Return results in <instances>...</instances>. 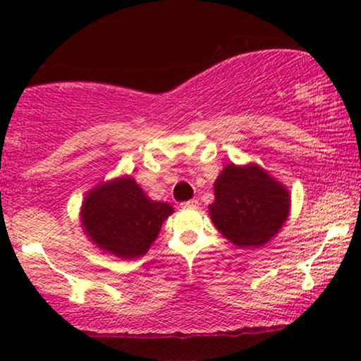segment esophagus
<instances>
[{"label":"esophagus","mask_w":361,"mask_h":361,"mask_svg":"<svg viewBox=\"0 0 361 361\" xmlns=\"http://www.w3.org/2000/svg\"><path fill=\"white\" fill-rule=\"evenodd\" d=\"M181 207H183V209H197L199 202H197V200H195V199L185 200V202H181Z\"/></svg>","instance_id":"esophagus-1"}]
</instances>
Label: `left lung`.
<instances>
[{"instance_id":"1","label":"left lung","mask_w":361,"mask_h":361,"mask_svg":"<svg viewBox=\"0 0 361 361\" xmlns=\"http://www.w3.org/2000/svg\"><path fill=\"white\" fill-rule=\"evenodd\" d=\"M290 212V194L258 166L228 164L215 181L210 218L237 247H261L282 228Z\"/></svg>"}]
</instances>
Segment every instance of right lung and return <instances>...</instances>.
<instances>
[{
  "mask_svg": "<svg viewBox=\"0 0 361 361\" xmlns=\"http://www.w3.org/2000/svg\"><path fill=\"white\" fill-rule=\"evenodd\" d=\"M172 207L151 200L130 176L100 185L82 204V226L90 240L119 258L145 255Z\"/></svg>",
  "mask_w": 361,
  "mask_h": 361,
  "instance_id": "obj_1",
  "label": "right lung"
}]
</instances>
